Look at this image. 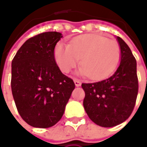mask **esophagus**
<instances>
[{
    "instance_id": "1",
    "label": "esophagus",
    "mask_w": 147,
    "mask_h": 147,
    "mask_svg": "<svg viewBox=\"0 0 147 147\" xmlns=\"http://www.w3.org/2000/svg\"><path fill=\"white\" fill-rule=\"evenodd\" d=\"M74 83H75V85L76 87H80L81 85V81L78 79H74Z\"/></svg>"
}]
</instances>
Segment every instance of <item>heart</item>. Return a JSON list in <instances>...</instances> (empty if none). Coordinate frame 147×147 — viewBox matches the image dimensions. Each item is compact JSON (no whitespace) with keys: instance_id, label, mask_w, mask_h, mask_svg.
<instances>
[{"instance_id":"heart-1","label":"heart","mask_w":147,"mask_h":147,"mask_svg":"<svg viewBox=\"0 0 147 147\" xmlns=\"http://www.w3.org/2000/svg\"><path fill=\"white\" fill-rule=\"evenodd\" d=\"M119 45L98 34H84L71 40L69 45L57 44L55 59L64 73L69 72L80 62V74L92 80H102L111 76L119 63Z\"/></svg>"}]
</instances>
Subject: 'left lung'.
Listing matches in <instances>:
<instances>
[{
    "label": "left lung",
    "mask_w": 147,
    "mask_h": 147,
    "mask_svg": "<svg viewBox=\"0 0 147 147\" xmlns=\"http://www.w3.org/2000/svg\"><path fill=\"white\" fill-rule=\"evenodd\" d=\"M121 61L115 72L104 80L82 84L84 107L90 119L100 127H112L131 116L138 91L137 63L131 49L117 36Z\"/></svg>",
    "instance_id": "obj_1"
}]
</instances>
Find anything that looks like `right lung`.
I'll list each match as a JSON object with an SVG mask.
<instances>
[{
	"instance_id": "right-lung-1",
	"label": "right lung",
	"mask_w": 147,
	"mask_h": 147,
	"mask_svg": "<svg viewBox=\"0 0 147 147\" xmlns=\"http://www.w3.org/2000/svg\"><path fill=\"white\" fill-rule=\"evenodd\" d=\"M62 37L57 32H46L29 38L12 61L11 88L16 107L33 127L57 123L76 87L55 60L54 49Z\"/></svg>"
}]
</instances>
